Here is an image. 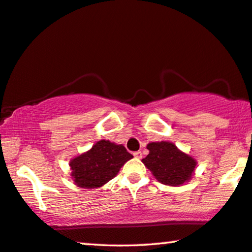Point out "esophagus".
<instances>
[{"mask_svg":"<svg viewBox=\"0 0 252 252\" xmlns=\"http://www.w3.org/2000/svg\"><path fill=\"white\" fill-rule=\"evenodd\" d=\"M133 156L135 158L140 159V158H142V153L141 151H135V153H133Z\"/></svg>","mask_w":252,"mask_h":252,"instance_id":"esophagus-1","label":"esophagus"}]
</instances>
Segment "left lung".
Instances as JSON below:
<instances>
[{
    "mask_svg": "<svg viewBox=\"0 0 252 252\" xmlns=\"http://www.w3.org/2000/svg\"><path fill=\"white\" fill-rule=\"evenodd\" d=\"M147 149L149 155L142 162L159 183L169 186H179L191 178L196 160L183 153L171 142H150Z\"/></svg>",
    "mask_w": 252,
    "mask_h": 252,
    "instance_id": "1",
    "label": "left lung"
}]
</instances>
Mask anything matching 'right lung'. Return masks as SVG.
Wrapping results in <instances>:
<instances>
[{"label":"right lung","instance_id":"obj_1","mask_svg":"<svg viewBox=\"0 0 252 252\" xmlns=\"http://www.w3.org/2000/svg\"><path fill=\"white\" fill-rule=\"evenodd\" d=\"M131 158L133 156L122 145L101 140L85 154L71 159V177L78 187L97 189L117 176L120 168Z\"/></svg>","mask_w":252,"mask_h":252}]
</instances>
